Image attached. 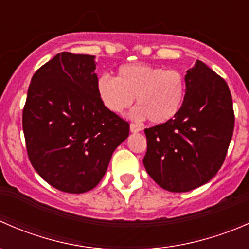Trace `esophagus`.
<instances>
[{
    "label": "esophagus",
    "instance_id": "1",
    "mask_svg": "<svg viewBox=\"0 0 249 249\" xmlns=\"http://www.w3.org/2000/svg\"><path fill=\"white\" fill-rule=\"evenodd\" d=\"M142 129H143L142 125L135 124V123H131V124H130V130H131V132H139Z\"/></svg>",
    "mask_w": 249,
    "mask_h": 249
}]
</instances>
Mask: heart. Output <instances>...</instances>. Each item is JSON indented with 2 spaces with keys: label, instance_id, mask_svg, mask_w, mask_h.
<instances>
[{
  "label": "heart",
  "instance_id": "b5f03b06",
  "mask_svg": "<svg viewBox=\"0 0 249 249\" xmlns=\"http://www.w3.org/2000/svg\"><path fill=\"white\" fill-rule=\"evenodd\" d=\"M96 90L102 105L113 114H122L130 108L136 96L139 107L132 117H148L154 124H164L182 109L187 79L179 70H165L148 64H125L117 70L115 78L108 74L100 76Z\"/></svg>",
  "mask_w": 249,
  "mask_h": 249
}]
</instances>
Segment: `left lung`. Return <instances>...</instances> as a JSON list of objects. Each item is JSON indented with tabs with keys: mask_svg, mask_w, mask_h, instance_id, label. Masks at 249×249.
<instances>
[{
	"mask_svg": "<svg viewBox=\"0 0 249 249\" xmlns=\"http://www.w3.org/2000/svg\"><path fill=\"white\" fill-rule=\"evenodd\" d=\"M180 112L170 122L144 130L143 165L165 190L189 192L219 171L231 141L235 114L227 82L197 60L185 74Z\"/></svg>",
	"mask_w": 249,
	"mask_h": 249,
	"instance_id": "left-lung-1",
	"label": "left lung"
}]
</instances>
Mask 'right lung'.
I'll use <instances>...</instances> for the list:
<instances>
[{
	"instance_id": "1",
	"label": "right lung",
	"mask_w": 249,
	"mask_h": 249,
	"mask_svg": "<svg viewBox=\"0 0 249 249\" xmlns=\"http://www.w3.org/2000/svg\"><path fill=\"white\" fill-rule=\"evenodd\" d=\"M94 55L62 52L35 72L22 109L27 155L52 187L94 189L130 124L102 105Z\"/></svg>"
}]
</instances>
